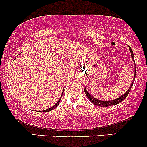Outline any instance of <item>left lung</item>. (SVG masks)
I'll use <instances>...</instances> for the list:
<instances>
[{"instance_id": "8db88e82", "label": "left lung", "mask_w": 147, "mask_h": 147, "mask_svg": "<svg viewBox=\"0 0 147 147\" xmlns=\"http://www.w3.org/2000/svg\"><path fill=\"white\" fill-rule=\"evenodd\" d=\"M128 47H129V48L131 57H132V60H133V63H134V78H133V80H132V82H131L130 87H129V89L127 90V92H126L125 93H124L122 95L120 96V97H118V98L115 99V100H110V101H102V100H97V98H95V97H94L93 96H92L90 94H89V92H87V90H86V88H84V93H85L86 95H87V97L89 98L90 101L91 102L92 104H94V105H97V106H100V107H109V106H112V105H117V104H119V102H121L122 100H124V99L127 97V95H128L129 93L130 90H131V87H132L133 83H134V79H135V78H136V65H135V62H134V54H133V51H132V50H131V47H130V46H128Z\"/></svg>"}]
</instances>
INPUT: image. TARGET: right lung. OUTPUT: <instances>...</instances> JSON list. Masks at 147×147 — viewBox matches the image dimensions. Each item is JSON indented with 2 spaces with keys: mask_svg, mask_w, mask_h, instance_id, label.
<instances>
[{
  "mask_svg": "<svg viewBox=\"0 0 147 147\" xmlns=\"http://www.w3.org/2000/svg\"><path fill=\"white\" fill-rule=\"evenodd\" d=\"M63 91H64V90H63ZM63 94H62V95H61V97H60V100H58V102H57V103L55 104V105H54V106H53V107H50L48 109H45V110H43V111H38V112H50V111H51L52 109H55V108L56 107H57V105H59V103H60V100H61V97H62V96H63Z\"/></svg>",
  "mask_w": 147,
  "mask_h": 147,
  "instance_id": "obj_1",
  "label": "right lung"
}]
</instances>
